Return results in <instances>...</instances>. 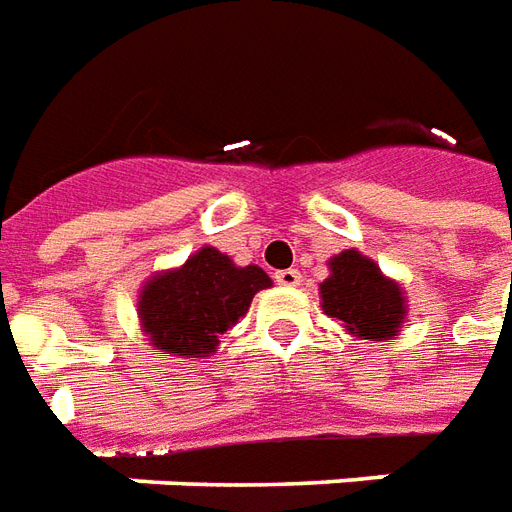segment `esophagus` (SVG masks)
<instances>
[{"label":"esophagus","instance_id":"obj_1","mask_svg":"<svg viewBox=\"0 0 512 512\" xmlns=\"http://www.w3.org/2000/svg\"><path fill=\"white\" fill-rule=\"evenodd\" d=\"M275 281L281 286H297L303 281V275L297 273V270H278V273H275Z\"/></svg>","mask_w":512,"mask_h":512}]
</instances>
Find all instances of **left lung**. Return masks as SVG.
I'll return each instance as SVG.
<instances>
[{"instance_id":"left-lung-1","label":"left lung","mask_w":512,"mask_h":512,"mask_svg":"<svg viewBox=\"0 0 512 512\" xmlns=\"http://www.w3.org/2000/svg\"><path fill=\"white\" fill-rule=\"evenodd\" d=\"M320 292L328 317L342 320L347 331L372 342L394 336L405 320L400 286L358 250H344L331 259V278L322 281Z\"/></svg>"}]
</instances>
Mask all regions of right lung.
I'll use <instances>...</instances> for the list:
<instances>
[{"mask_svg":"<svg viewBox=\"0 0 512 512\" xmlns=\"http://www.w3.org/2000/svg\"><path fill=\"white\" fill-rule=\"evenodd\" d=\"M270 278L262 267H237L215 248H201L184 267L154 275L140 295V320L165 353H215L217 336L248 311Z\"/></svg>","mask_w":512,"mask_h":512,"instance_id":"add662e5","label":"right lung"}]
</instances>
